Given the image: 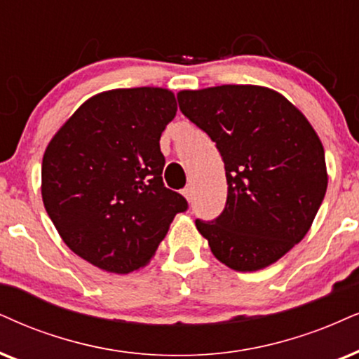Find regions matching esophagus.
Listing matches in <instances>:
<instances>
[{"label": "esophagus", "mask_w": 359, "mask_h": 359, "mask_svg": "<svg viewBox=\"0 0 359 359\" xmlns=\"http://www.w3.org/2000/svg\"><path fill=\"white\" fill-rule=\"evenodd\" d=\"M182 195H184L185 198H187V201H192V187H190V185H187V187L182 189Z\"/></svg>", "instance_id": "1"}]
</instances>
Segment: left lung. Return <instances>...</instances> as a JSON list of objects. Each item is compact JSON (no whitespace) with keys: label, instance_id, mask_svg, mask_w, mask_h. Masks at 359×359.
<instances>
[{"label":"left lung","instance_id":"8db88e82","mask_svg":"<svg viewBox=\"0 0 359 359\" xmlns=\"http://www.w3.org/2000/svg\"><path fill=\"white\" fill-rule=\"evenodd\" d=\"M225 164L226 202L213 220H195L213 255L237 271L275 263L302 242L328 185L325 151L306 117L258 86H217L177 94Z\"/></svg>","mask_w":359,"mask_h":359}]
</instances>
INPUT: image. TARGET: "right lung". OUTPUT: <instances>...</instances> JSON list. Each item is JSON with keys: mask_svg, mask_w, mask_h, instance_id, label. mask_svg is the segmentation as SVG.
<instances>
[{"mask_svg": "<svg viewBox=\"0 0 359 359\" xmlns=\"http://www.w3.org/2000/svg\"><path fill=\"white\" fill-rule=\"evenodd\" d=\"M175 112L167 89L107 90L86 101L44 152L41 194L49 219L97 269L139 270L189 208L162 180L158 140Z\"/></svg>", "mask_w": 359, "mask_h": 359, "instance_id": "1", "label": "right lung"}]
</instances>
